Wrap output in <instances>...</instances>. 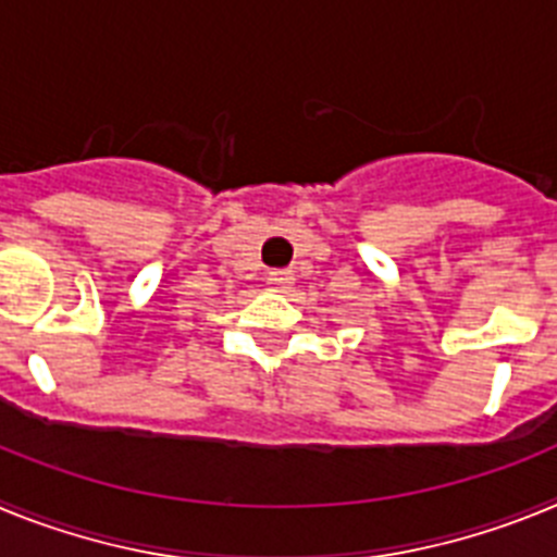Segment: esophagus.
I'll list each match as a JSON object with an SVG mask.
<instances>
[{
  "label": "esophagus",
  "mask_w": 557,
  "mask_h": 557,
  "mask_svg": "<svg viewBox=\"0 0 557 557\" xmlns=\"http://www.w3.org/2000/svg\"><path fill=\"white\" fill-rule=\"evenodd\" d=\"M268 282L273 284L275 289H287L289 284L295 282V275H293V270H270Z\"/></svg>",
  "instance_id": "34e87169"
}]
</instances>
